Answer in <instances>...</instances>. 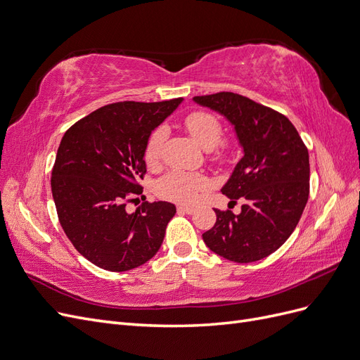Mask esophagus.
<instances>
[{"label":"esophagus","mask_w":360,"mask_h":360,"mask_svg":"<svg viewBox=\"0 0 360 360\" xmlns=\"http://www.w3.org/2000/svg\"><path fill=\"white\" fill-rule=\"evenodd\" d=\"M178 212L179 214H187V215H191L194 209L193 207H188V206H178Z\"/></svg>","instance_id":"obj_1"}]
</instances>
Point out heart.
<instances>
[{"label":"heart","instance_id":"obj_1","mask_svg":"<svg viewBox=\"0 0 360 360\" xmlns=\"http://www.w3.org/2000/svg\"><path fill=\"white\" fill-rule=\"evenodd\" d=\"M184 124L190 131V135L195 139V142L203 146L205 150H214L218 146L222 136V126L219 120L206 111H194L188 114L184 120ZM166 138V130L163 127L155 129L148 141L145 143L143 157L148 166H155L160 162L162 155V146ZM224 151L217 154V158H221ZM207 187V179L200 173H191L179 169L169 170L160 178L155 184L157 194L182 205H190L195 202L198 193Z\"/></svg>","mask_w":360,"mask_h":360}]
</instances>
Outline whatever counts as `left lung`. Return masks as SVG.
<instances>
[{
  "instance_id": "8db88e82",
  "label": "left lung",
  "mask_w": 360,
  "mask_h": 360,
  "mask_svg": "<svg viewBox=\"0 0 360 360\" xmlns=\"http://www.w3.org/2000/svg\"><path fill=\"white\" fill-rule=\"evenodd\" d=\"M234 127L243 157L221 193L236 203L238 215L218 210L203 233L206 246L234 262H254L273 254L295 230L309 200V151L289 120L271 108L231 91L194 96Z\"/></svg>"
}]
</instances>
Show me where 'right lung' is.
<instances>
[{
	"label": "right lung",
	"mask_w": 360,
	"mask_h": 360,
	"mask_svg": "<svg viewBox=\"0 0 360 360\" xmlns=\"http://www.w3.org/2000/svg\"><path fill=\"white\" fill-rule=\"evenodd\" d=\"M163 102L105 105L65 131L51 170V194L59 222L74 248L108 271H127L150 261L176 214L169 202H139L151 131L178 108Z\"/></svg>",
	"instance_id": "right-lung-1"
}]
</instances>
